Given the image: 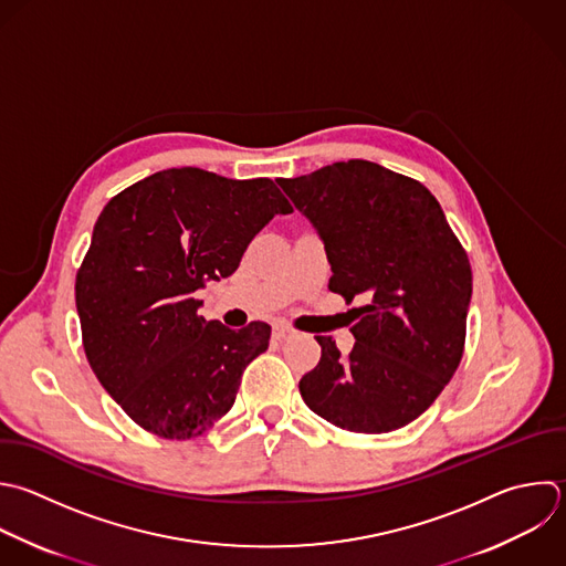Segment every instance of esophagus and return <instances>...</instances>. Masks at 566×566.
Wrapping results in <instances>:
<instances>
[{
  "instance_id": "obj_1",
  "label": "esophagus",
  "mask_w": 566,
  "mask_h": 566,
  "mask_svg": "<svg viewBox=\"0 0 566 566\" xmlns=\"http://www.w3.org/2000/svg\"><path fill=\"white\" fill-rule=\"evenodd\" d=\"M272 334H274L276 340H287V338L294 336V329L290 325H285V323H279V325H274Z\"/></svg>"
}]
</instances>
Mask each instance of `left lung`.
Segmentation results:
<instances>
[{
  "mask_svg": "<svg viewBox=\"0 0 566 566\" xmlns=\"http://www.w3.org/2000/svg\"><path fill=\"white\" fill-rule=\"evenodd\" d=\"M279 186L325 243L329 290L365 301L352 310L349 356L316 336L321 360L298 382L305 405L358 433L409 424L451 380L464 349L471 265L440 203L416 179L363 159Z\"/></svg>",
  "mask_w": 566,
  "mask_h": 566,
  "instance_id": "1",
  "label": "left lung"
}]
</instances>
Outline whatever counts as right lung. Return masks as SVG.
Returning <instances> with one entry per match:
<instances>
[{
  "mask_svg": "<svg viewBox=\"0 0 566 566\" xmlns=\"http://www.w3.org/2000/svg\"><path fill=\"white\" fill-rule=\"evenodd\" d=\"M290 212L272 179L201 168L155 172L102 210L75 301L95 376L139 427L186 440L232 409L270 325L206 321L195 292L230 276L274 214Z\"/></svg>",
  "mask_w": 566,
  "mask_h": 566,
  "instance_id": "add662e5",
  "label": "right lung"
}]
</instances>
